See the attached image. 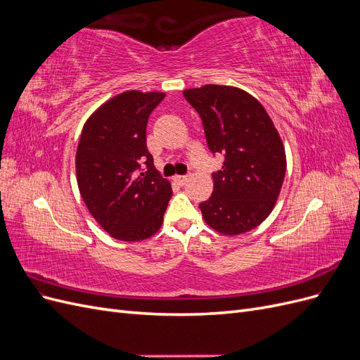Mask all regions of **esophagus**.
<instances>
[{
    "instance_id": "obj_1",
    "label": "esophagus",
    "mask_w": 360,
    "mask_h": 360,
    "mask_svg": "<svg viewBox=\"0 0 360 360\" xmlns=\"http://www.w3.org/2000/svg\"><path fill=\"white\" fill-rule=\"evenodd\" d=\"M188 180H189V176H174V181H176L177 184H180V186H183V184H186Z\"/></svg>"
}]
</instances>
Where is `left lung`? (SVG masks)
<instances>
[{
  "mask_svg": "<svg viewBox=\"0 0 360 360\" xmlns=\"http://www.w3.org/2000/svg\"><path fill=\"white\" fill-rule=\"evenodd\" d=\"M183 96L200 114L212 153L225 156L213 172L212 197L200 204L205 224L225 236L254 230L274 210L285 177V148L274 122L237 86L209 84Z\"/></svg>",
  "mask_w": 360,
  "mask_h": 360,
  "instance_id": "1",
  "label": "left lung"
}]
</instances>
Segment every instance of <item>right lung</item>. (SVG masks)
Here are the masks:
<instances>
[{"label": "right lung", "mask_w": 360, "mask_h": 360, "mask_svg": "<svg viewBox=\"0 0 360 360\" xmlns=\"http://www.w3.org/2000/svg\"><path fill=\"white\" fill-rule=\"evenodd\" d=\"M163 97L159 91L120 93L82 127L75 159L78 188L96 222L117 240L156 234L172 197L146 143L148 117Z\"/></svg>", "instance_id": "add662e5"}]
</instances>
